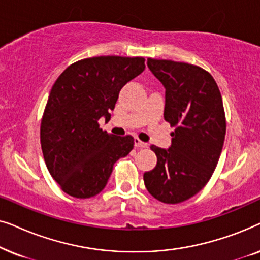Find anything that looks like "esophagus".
<instances>
[{
    "label": "esophagus",
    "instance_id": "obj_1",
    "mask_svg": "<svg viewBox=\"0 0 260 260\" xmlns=\"http://www.w3.org/2000/svg\"><path fill=\"white\" fill-rule=\"evenodd\" d=\"M134 143H135V147H136V148H147L148 147L147 143H144V142L140 141L138 138H135Z\"/></svg>",
    "mask_w": 260,
    "mask_h": 260
}]
</instances>
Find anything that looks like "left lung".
<instances>
[{
  "instance_id": "obj_1",
  "label": "left lung",
  "mask_w": 260,
  "mask_h": 260,
  "mask_svg": "<svg viewBox=\"0 0 260 260\" xmlns=\"http://www.w3.org/2000/svg\"><path fill=\"white\" fill-rule=\"evenodd\" d=\"M147 65L165 87L163 116L176 129L168 149L151 145L157 165L144 173V184L156 200L180 204L206 186L218 165L226 134L221 93L199 66L156 59Z\"/></svg>"
}]
</instances>
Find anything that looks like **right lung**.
Here are the masks:
<instances>
[{"mask_svg": "<svg viewBox=\"0 0 260 260\" xmlns=\"http://www.w3.org/2000/svg\"><path fill=\"white\" fill-rule=\"evenodd\" d=\"M144 59L94 56L67 67L53 85L41 122L44 158L61 189L87 199L104 189L113 165L134 148V137L99 127L109 120L119 92L143 72Z\"/></svg>", "mask_w": 260, "mask_h": 260, "instance_id": "right-lung-1", "label": "right lung"}]
</instances>
